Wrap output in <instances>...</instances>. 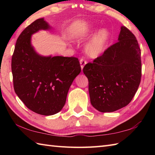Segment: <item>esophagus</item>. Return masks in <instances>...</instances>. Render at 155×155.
Wrapping results in <instances>:
<instances>
[{
  "label": "esophagus",
  "instance_id": "obj_1",
  "mask_svg": "<svg viewBox=\"0 0 155 155\" xmlns=\"http://www.w3.org/2000/svg\"><path fill=\"white\" fill-rule=\"evenodd\" d=\"M80 64H81V69L83 70L84 65L87 64V61L85 60V59L84 58H81L80 59Z\"/></svg>",
  "mask_w": 155,
  "mask_h": 155
}]
</instances>
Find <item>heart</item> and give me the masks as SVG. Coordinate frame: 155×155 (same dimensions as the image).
<instances>
[{"mask_svg":"<svg viewBox=\"0 0 155 155\" xmlns=\"http://www.w3.org/2000/svg\"><path fill=\"white\" fill-rule=\"evenodd\" d=\"M109 37V32L105 28L102 29L95 34L86 46V52L88 55L91 57H97L103 53Z\"/></svg>","mask_w":155,"mask_h":155,"instance_id":"b5f03b06","label":"heart"}]
</instances>
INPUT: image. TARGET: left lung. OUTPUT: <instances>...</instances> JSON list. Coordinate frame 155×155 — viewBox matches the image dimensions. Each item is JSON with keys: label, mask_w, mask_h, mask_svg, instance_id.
<instances>
[{"label": "left lung", "mask_w": 155, "mask_h": 155, "mask_svg": "<svg viewBox=\"0 0 155 155\" xmlns=\"http://www.w3.org/2000/svg\"><path fill=\"white\" fill-rule=\"evenodd\" d=\"M118 40L83 68L91 104L101 113L126 107L140 83L141 52L135 36L121 27Z\"/></svg>", "instance_id": "left-lung-1"}]
</instances>
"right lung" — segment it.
Returning a JSON list of instances; mask_svg holds the SVG:
<instances>
[{"label": "right lung", "mask_w": 155, "mask_h": 155, "mask_svg": "<svg viewBox=\"0 0 155 155\" xmlns=\"http://www.w3.org/2000/svg\"><path fill=\"white\" fill-rule=\"evenodd\" d=\"M51 27L44 18L36 20L20 35L11 62L16 94L29 109L48 116L61 111L68 91L81 68L76 57H42L31 45V35Z\"/></svg>", "instance_id": "obj_1"}]
</instances>
